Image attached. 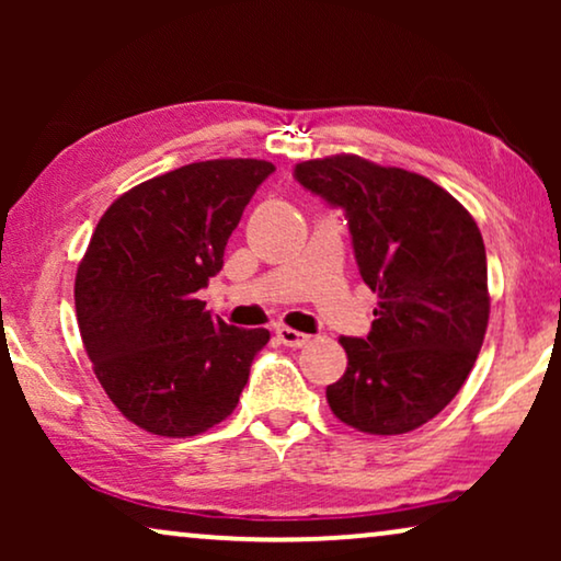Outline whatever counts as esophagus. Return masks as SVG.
<instances>
[{"mask_svg": "<svg viewBox=\"0 0 561 561\" xmlns=\"http://www.w3.org/2000/svg\"><path fill=\"white\" fill-rule=\"evenodd\" d=\"M275 334H278V340L286 344V347H304V344H309V340H311L309 334L296 332V329H290V327H278L275 329Z\"/></svg>", "mask_w": 561, "mask_h": 561, "instance_id": "obj_1", "label": "esophagus"}]
</instances>
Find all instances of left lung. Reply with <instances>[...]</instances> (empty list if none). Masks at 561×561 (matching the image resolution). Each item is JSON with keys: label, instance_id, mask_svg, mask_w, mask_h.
<instances>
[{"label": "left lung", "instance_id": "1", "mask_svg": "<svg viewBox=\"0 0 561 561\" xmlns=\"http://www.w3.org/2000/svg\"><path fill=\"white\" fill-rule=\"evenodd\" d=\"M294 179L344 211L359 275L380 298L370 334L340 340L347 370L327 401L359 432H413L459 393L485 340L480 229L455 196L403 168L332 156L304 160Z\"/></svg>", "mask_w": 561, "mask_h": 561}]
</instances>
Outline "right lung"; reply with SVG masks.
Instances as JSON below:
<instances>
[{"mask_svg": "<svg viewBox=\"0 0 561 561\" xmlns=\"http://www.w3.org/2000/svg\"><path fill=\"white\" fill-rule=\"evenodd\" d=\"M267 160H204L122 194L76 273L83 347L112 403L145 432L194 436L225 421L267 329L211 317L198 290L225 265Z\"/></svg>", "mask_w": 561, "mask_h": 561, "instance_id": "right-lung-1", "label": "right lung"}]
</instances>
